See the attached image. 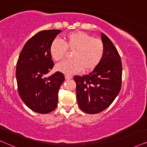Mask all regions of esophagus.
Here are the masks:
<instances>
[{
	"mask_svg": "<svg viewBox=\"0 0 147 147\" xmlns=\"http://www.w3.org/2000/svg\"><path fill=\"white\" fill-rule=\"evenodd\" d=\"M72 78V76H70V75H65V79L66 80H68V79H71Z\"/></svg>",
	"mask_w": 147,
	"mask_h": 147,
	"instance_id": "esophagus-1",
	"label": "esophagus"
}]
</instances>
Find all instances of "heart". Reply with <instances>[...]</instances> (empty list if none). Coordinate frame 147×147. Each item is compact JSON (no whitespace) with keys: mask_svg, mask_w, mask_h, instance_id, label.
Masks as SVG:
<instances>
[{"mask_svg":"<svg viewBox=\"0 0 147 147\" xmlns=\"http://www.w3.org/2000/svg\"><path fill=\"white\" fill-rule=\"evenodd\" d=\"M67 48L75 50L72 60H66L56 66V70L72 75L82 70L90 72L95 69L102 60L105 46L102 41L95 39L83 31H75L65 36V42L55 39L50 46V53L55 61H60L65 57Z\"/></svg>","mask_w":147,"mask_h":147,"instance_id":"b5f03b06","label":"heart"}]
</instances>
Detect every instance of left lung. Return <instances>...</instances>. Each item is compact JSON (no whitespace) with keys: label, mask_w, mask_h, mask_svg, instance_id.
I'll use <instances>...</instances> for the list:
<instances>
[{"label":"left lung","mask_w":147,"mask_h":147,"mask_svg":"<svg viewBox=\"0 0 147 147\" xmlns=\"http://www.w3.org/2000/svg\"><path fill=\"white\" fill-rule=\"evenodd\" d=\"M104 56L99 66L89 75L75 76L77 99L80 109L91 114L98 113L110 105L120 93L122 66L118 50L108 37L101 33Z\"/></svg>","instance_id":"1"}]
</instances>
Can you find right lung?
Here are the masks:
<instances>
[{"label": "right lung", "instance_id": "add662e5", "mask_svg": "<svg viewBox=\"0 0 147 147\" xmlns=\"http://www.w3.org/2000/svg\"><path fill=\"white\" fill-rule=\"evenodd\" d=\"M61 31L50 29L34 35L25 43L17 60L19 94L25 104L36 113H50L57 107L58 90L64 76L58 71L48 77L46 75L54 66L50 44Z\"/></svg>", "mask_w": 147, "mask_h": 147}]
</instances>
